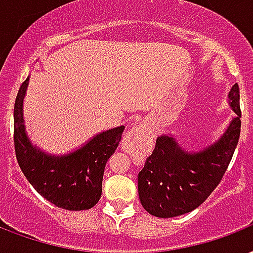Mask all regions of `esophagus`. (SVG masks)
I'll return each mask as SVG.
<instances>
[{
    "instance_id": "1",
    "label": "esophagus",
    "mask_w": 253,
    "mask_h": 253,
    "mask_svg": "<svg viewBox=\"0 0 253 253\" xmlns=\"http://www.w3.org/2000/svg\"><path fill=\"white\" fill-rule=\"evenodd\" d=\"M142 145H143V132H142L141 127H134L131 130H128L123 135L121 143L122 149L131 155L138 154Z\"/></svg>"
}]
</instances>
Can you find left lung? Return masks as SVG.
<instances>
[{
	"mask_svg": "<svg viewBox=\"0 0 253 253\" xmlns=\"http://www.w3.org/2000/svg\"><path fill=\"white\" fill-rule=\"evenodd\" d=\"M228 96L236 117L216 143L198 153H186L171 136L157 138L153 154L138 174L139 200L150 214L169 218L192 212L220 184L240 136L239 84Z\"/></svg>",
	"mask_w": 253,
	"mask_h": 253,
	"instance_id": "1",
	"label": "left lung"
}]
</instances>
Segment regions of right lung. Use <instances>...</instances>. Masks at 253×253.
I'll return each instance as SVG.
<instances>
[{
	"mask_svg": "<svg viewBox=\"0 0 253 253\" xmlns=\"http://www.w3.org/2000/svg\"><path fill=\"white\" fill-rule=\"evenodd\" d=\"M28 78L14 103V150L17 162L29 184L53 205L67 211H85L102 196L104 168L121 142L125 127H117L93 136L91 141L63 157L45 154L29 141L22 118V100Z\"/></svg>",
	"mask_w": 253,
	"mask_h": 253,
	"instance_id": "1",
	"label": "right lung"
}]
</instances>
